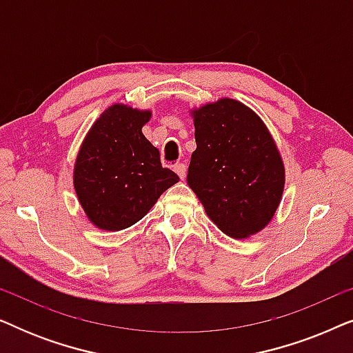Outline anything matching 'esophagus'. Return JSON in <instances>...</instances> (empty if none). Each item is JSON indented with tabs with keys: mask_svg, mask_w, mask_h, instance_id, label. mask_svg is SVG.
Here are the masks:
<instances>
[{
	"mask_svg": "<svg viewBox=\"0 0 353 353\" xmlns=\"http://www.w3.org/2000/svg\"><path fill=\"white\" fill-rule=\"evenodd\" d=\"M173 170L176 172V175L180 176L181 180L186 176V165H185V163H175V167H173Z\"/></svg>",
	"mask_w": 353,
	"mask_h": 353,
	"instance_id": "esophagus-1",
	"label": "esophagus"
}]
</instances>
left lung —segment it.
<instances>
[{
    "label": "left lung",
    "instance_id": "obj_1",
    "mask_svg": "<svg viewBox=\"0 0 353 353\" xmlns=\"http://www.w3.org/2000/svg\"><path fill=\"white\" fill-rule=\"evenodd\" d=\"M196 151L188 185L225 234L250 238L267 226L283 199L286 170L263 120L231 98L191 109Z\"/></svg>",
    "mask_w": 353,
    "mask_h": 353
}]
</instances>
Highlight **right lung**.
I'll return each instance as SVG.
<instances>
[{
  "mask_svg": "<svg viewBox=\"0 0 353 353\" xmlns=\"http://www.w3.org/2000/svg\"><path fill=\"white\" fill-rule=\"evenodd\" d=\"M152 112L117 103L109 105L81 143L74 188L96 228L120 231L143 219L163 191L180 181L163 168L159 149L143 134Z\"/></svg>",
  "mask_w": 353,
  "mask_h": 353,
  "instance_id": "add662e5",
  "label": "right lung"
}]
</instances>
